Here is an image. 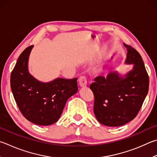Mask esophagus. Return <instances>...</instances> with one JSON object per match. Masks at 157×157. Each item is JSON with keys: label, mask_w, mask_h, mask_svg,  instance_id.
Returning a JSON list of instances; mask_svg holds the SVG:
<instances>
[{"label": "esophagus", "mask_w": 157, "mask_h": 157, "mask_svg": "<svg viewBox=\"0 0 157 157\" xmlns=\"http://www.w3.org/2000/svg\"><path fill=\"white\" fill-rule=\"evenodd\" d=\"M79 84L81 87H86L87 85L86 78L85 76H80L79 78Z\"/></svg>", "instance_id": "1"}]
</instances>
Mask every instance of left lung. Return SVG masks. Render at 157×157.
<instances>
[{
    "mask_svg": "<svg viewBox=\"0 0 157 157\" xmlns=\"http://www.w3.org/2000/svg\"><path fill=\"white\" fill-rule=\"evenodd\" d=\"M126 64L132 69L124 77L110 72L104 78L98 76L90 88L94 94L93 110L98 121L104 126L117 127L132 120L137 115L149 89V77L140 54L130 45Z\"/></svg>",
    "mask_w": 157,
    "mask_h": 157,
    "instance_id": "obj_1",
    "label": "left lung"
}]
</instances>
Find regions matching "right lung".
<instances>
[{
	"label": "right lung",
	"mask_w": 157,
	"mask_h": 157,
	"mask_svg": "<svg viewBox=\"0 0 157 157\" xmlns=\"http://www.w3.org/2000/svg\"><path fill=\"white\" fill-rule=\"evenodd\" d=\"M33 45L20 55L10 84L14 99L28 121L40 126H49L58 120L70 97L78 90V78H57L44 83L34 78L28 71V60Z\"/></svg>",
	"instance_id": "add662e5"
}]
</instances>
